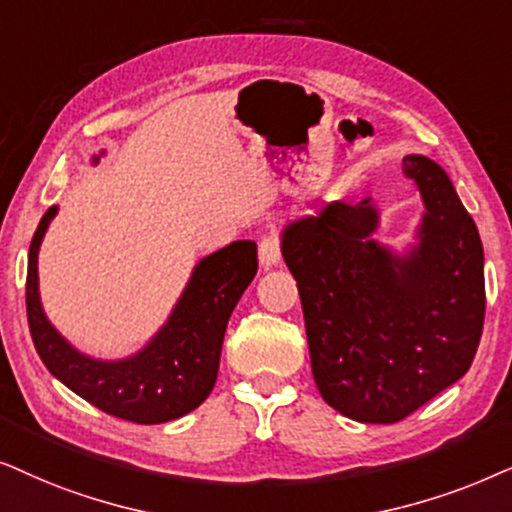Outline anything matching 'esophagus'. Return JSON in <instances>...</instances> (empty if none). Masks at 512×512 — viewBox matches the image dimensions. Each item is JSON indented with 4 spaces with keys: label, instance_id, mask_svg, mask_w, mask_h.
<instances>
[{
    "label": "esophagus",
    "instance_id": "obj_1",
    "mask_svg": "<svg viewBox=\"0 0 512 512\" xmlns=\"http://www.w3.org/2000/svg\"><path fill=\"white\" fill-rule=\"evenodd\" d=\"M281 262V243L274 236H264L260 241V264L264 269L276 267Z\"/></svg>",
    "mask_w": 512,
    "mask_h": 512
}]
</instances>
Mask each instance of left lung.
I'll return each instance as SVG.
<instances>
[{
    "instance_id": "obj_1",
    "label": "left lung",
    "mask_w": 512,
    "mask_h": 512,
    "mask_svg": "<svg viewBox=\"0 0 512 512\" xmlns=\"http://www.w3.org/2000/svg\"><path fill=\"white\" fill-rule=\"evenodd\" d=\"M403 173L426 208L405 255L372 238V199L332 201L281 234L318 391L363 424H395L459 381L485 323V252L473 217L428 156H405Z\"/></svg>"
}]
</instances>
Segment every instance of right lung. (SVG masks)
I'll list each match as a JSON object with an SVG mask.
<instances>
[{"label": "right lung", "instance_id": "1", "mask_svg": "<svg viewBox=\"0 0 512 512\" xmlns=\"http://www.w3.org/2000/svg\"><path fill=\"white\" fill-rule=\"evenodd\" d=\"M56 213L58 206L46 210L34 231L25 285L27 323L46 370L86 403L133 424H163L196 410L215 386L231 311L257 274L255 241H234L203 257L145 349L121 360H98L60 335L39 299V245Z\"/></svg>", "mask_w": 512, "mask_h": 512}]
</instances>
